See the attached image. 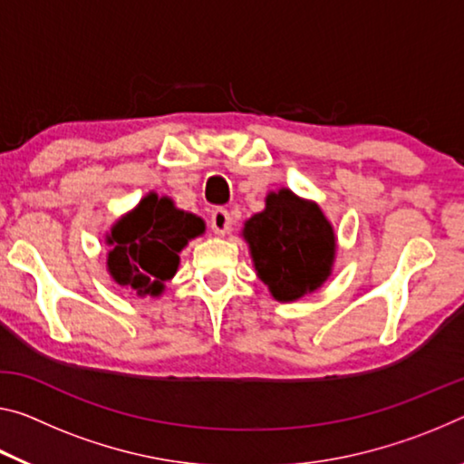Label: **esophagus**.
Listing matches in <instances>:
<instances>
[{
    "instance_id": "esophagus-1",
    "label": "esophagus",
    "mask_w": 464,
    "mask_h": 464,
    "mask_svg": "<svg viewBox=\"0 0 464 464\" xmlns=\"http://www.w3.org/2000/svg\"><path fill=\"white\" fill-rule=\"evenodd\" d=\"M231 227V215L229 210L223 208V206H218V208L212 210L210 215V229L215 235H225L227 231H229Z\"/></svg>"
}]
</instances>
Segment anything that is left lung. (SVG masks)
I'll return each mask as SVG.
<instances>
[{"label": "left lung", "instance_id": "left-lung-1", "mask_svg": "<svg viewBox=\"0 0 464 464\" xmlns=\"http://www.w3.org/2000/svg\"><path fill=\"white\" fill-rule=\"evenodd\" d=\"M244 237L260 281L278 301H293L318 289L334 260V233L322 210L281 189L266 208L246 223Z\"/></svg>", "mask_w": 464, "mask_h": 464}]
</instances>
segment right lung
<instances>
[{"label": "right lung", "instance_id": "right-lung-1", "mask_svg": "<svg viewBox=\"0 0 464 464\" xmlns=\"http://www.w3.org/2000/svg\"><path fill=\"white\" fill-rule=\"evenodd\" d=\"M204 233V220L178 210L169 198L149 194L113 227L107 266L111 276L138 295H159L175 275L179 252Z\"/></svg>", "mask_w": 464, "mask_h": 464}]
</instances>
